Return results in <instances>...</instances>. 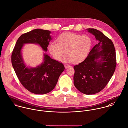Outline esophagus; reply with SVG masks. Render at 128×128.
I'll return each instance as SVG.
<instances>
[{
  "label": "esophagus",
  "instance_id": "34e87169",
  "mask_svg": "<svg viewBox=\"0 0 128 128\" xmlns=\"http://www.w3.org/2000/svg\"><path fill=\"white\" fill-rule=\"evenodd\" d=\"M64 66H65V68L66 69L70 67V66H69V65H67V64H66V65H64Z\"/></svg>",
  "mask_w": 128,
  "mask_h": 128
}]
</instances>
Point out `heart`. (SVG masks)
Returning <instances> with one entry per match:
<instances>
[{
	"label": "heart",
	"instance_id": "b5f03b06",
	"mask_svg": "<svg viewBox=\"0 0 128 128\" xmlns=\"http://www.w3.org/2000/svg\"><path fill=\"white\" fill-rule=\"evenodd\" d=\"M56 43H51L48 51L57 61H61L65 52L67 59L77 63L84 59L91 47V40L87 35L65 32L61 34L56 40Z\"/></svg>",
	"mask_w": 128,
	"mask_h": 128
}]
</instances>
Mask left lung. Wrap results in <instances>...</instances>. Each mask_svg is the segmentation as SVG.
<instances>
[{
	"label": "left lung",
	"instance_id": "obj_1",
	"mask_svg": "<svg viewBox=\"0 0 128 128\" xmlns=\"http://www.w3.org/2000/svg\"><path fill=\"white\" fill-rule=\"evenodd\" d=\"M87 30L98 43L83 61L74 66V84L81 93L93 95L102 91L110 80L116 69V55L110 39L97 29Z\"/></svg>",
	"mask_w": 128,
	"mask_h": 128
}]
</instances>
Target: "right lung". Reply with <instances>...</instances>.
<instances>
[{"label":"right lung","mask_w":128,"mask_h":128,"mask_svg":"<svg viewBox=\"0 0 128 128\" xmlns=\"http://www.w3.org/2000/svg\"><path fill=\"white\" fill-rule=\"evenodd\" d=\"M49 30L36 29L21 35L18 39L11 55V62L20 82L29 92L36 94H45L55 87L59 77L65 69L62 63L44 54V62L36 68L26 67L21 50L25 43L39 44L47 51L52 39Z\"/></svg>","instance_id":"obj_1"}]
</instances>
